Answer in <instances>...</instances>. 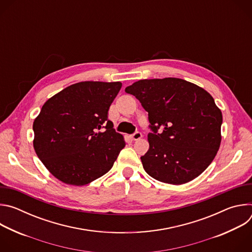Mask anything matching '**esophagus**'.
I'll return each mask as SVG.
<instances>
[{
    "label": "esophagus",
    "mask_w": 252,
    "mask_h": 252,
    "mask_svg": "<svg viewBox=\"0 0 252 252\" xmlns=\"http://www.w3.org/2000/svg\"><path fill=\"white\" fill-rule=\"evenodd\" d=\"M141 137H142V134H141L140 132H138V131L134 132V133L131 135V139H132V140H138V139H140Z\"/></svg>",
    "instance_id": "obj_1"
}]
</instances>
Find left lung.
<instances>
[{"instance_id":"left-lung-1","label":"left lung","mask_w":252,"mask_h":252,"mask_svg":"<svg viewBox=\"0 0 252 252\" xmlns=\"http://www.w3.org/2000/svg\"><path fill=\"white\" fill-rule=\"evenodd\" d=\"M148 113L150 149L140 158L146 172L179 186L201 174L218 154L222 114L204 89L182 79L139 80L126 88ZM163 128L161 134L157 129Z\"/></svg>"}]
</instances>
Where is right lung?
<instances>
[{"mask_svg": "<svg viewBox=\"0 0 252 252\" xmlns=\"http://www.w3.org/2000/svg\"><path fill=\"white\" fill-rule=\"evenodd\" d=\"M121 88V82H81L44 103L32 124V145L62 183L86 186L113 167L126 141L107 112Z\"/></svg>", "mask_w": 252, "mask_h": 252, "instance_id": "1", "label": "right lung"}]
</instances>
